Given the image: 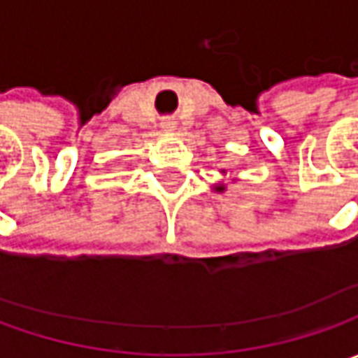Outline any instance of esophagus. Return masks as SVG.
Masks as SVG:
<instances>
[{
    "mask_svg": "<svg viewBox=\"0 0 358 358\" xmlns=\"http://www.w3.org/2000/svg\"><path fill=\"white\" fill-rule=\"evenodd\" d=\"M161 127L165 131H171L173 127H175V119L173 117H165L163 121H161Z\"/></svg>",
    "mask_w": 358,
    "mask_h": 358,
    "instance_id": "34e87169",
    "label": "esophagus"
}]
</instances>
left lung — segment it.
<instances>
[{"instance_id":"obj_1","label":"left lung","mask_w":358,"mask_h":358,"mask_svg":"<svg viewBox=\"0 0 358 358\" xmlns=\"http://www.w3.org/2000/svg\"><path fill=\"white\" fill-rule=\"evenodd\" d=\"M219 189H223V187H219Z\"/></svg>"}]
</instances>
